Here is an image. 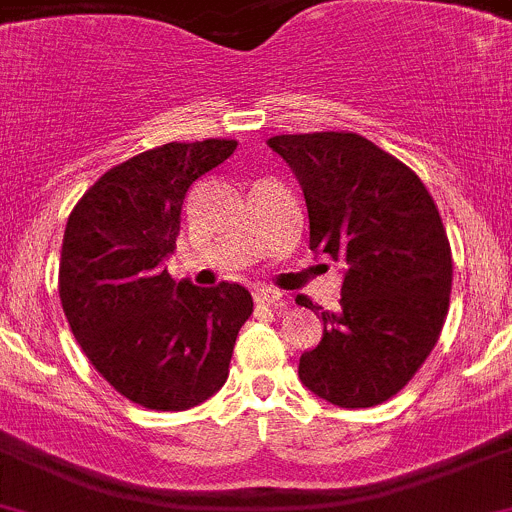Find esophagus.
Returning <instances> with one entry per match:
<instances>
[{"label":"esophagus","mask_w":512,"mask_h":512,"mask_svg":"<svg viewBox=\"0 0 512 512\" xmlns=\"http://www.w3.org/2000/svg\"><path fill=\"white\" fill-rule=\"evenodd\" d=\"M255 300L260 305H278L283 300V293L275 288H267V285H260V288H255Z\"/></svg>","instance_id":"obj_1"}]
</instances>
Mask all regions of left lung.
<instances>
[{
  "instance_id": "obj_1",
  "label": "left lung",
  "mask_w": 512,
  "mask_h": 512,
  "mask_svg": "<svg viewBox=\"0 0 512 512\" xmlns=\"http://www.w3.org/2000/svg\"><path fill=\"white\" fill-rule=\"evenodd\" d=\"M310 219V250L343 262L341 308L321 310V343L298 376L343 409L376 407L407 386L447 318L452 252L437 204L409 166L356 133L275 136ZM298 305L313 310L305 295Z\"/></svg>"
}]
</instances>
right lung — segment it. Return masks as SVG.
<instances>
[{
    "label": "right lung",
    "instance_id": "right-lung-1",
    "mask_svg": "<svg viewBox=\"0 0 512 512\" xmlns=\"http://www.w3.org/2000/svg\"><path fill=\"white\" fill-rule=\"evenodd\" d=\"M237 141L166 143L105 171L75 204L60 257V300L73 336L118 394L156 412H184L217 394L234 341L252 315L237 283H176L186 191Z\"/></svg>",
    "mask_w": 512,
    "mask_h": 512
}]
</instances>
